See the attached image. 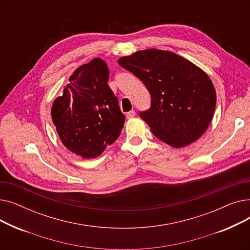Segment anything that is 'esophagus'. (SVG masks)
I'll use <instances>...</instances> for the list:
<instances>
[{"label":"esophagus","mask_w":250,"mask_h":250,"mask_svg":"<svg viewBox=\"0 0 250 250\" xmlns=\"http://www.w3.org/2000/svg\"><path fill=\"white\" fill-rule=\"evenodd\" d=\"M134 116H136V111L135 110H130V111L126 112V118H133Z\"/></svg>","instance_id":"esophagus-1"}]
</instances>
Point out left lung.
<instances>
[{
	"label": "left lung",
	"instance_id": "left-lung-1",
	"mask_svg": "<svg viewBox=\"0 0 250 250\" xmlns=\"http://www.w3.org/2000/svg\"><path fill=\"white\" fill-rule=\"evenodd\" d=\"M145 84L151 107L140 116L156 138L174 148L189 145L208 127L216 107V91L208 76L172 51L140 50L118 60Z\"/></svg>",
	"mask_w": 250,
	"mask_h": 250
}]
</instances>
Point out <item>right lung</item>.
<instances>
[{"instance_id": "add662e5", "label": "right lung", "mask_w": 250, "mask_h": 250, "mask_svg": "<svg viewBox=\"0 0 250 250\" xmlns=\"http://www.w3.org/2000/svg\"><path fill=\"white\" fill-rule=\"evenodd\" d=\"M108 78L105 62L92 60L74 72L52 104V122L63 146L84 159L99 156L124 127L125 115Z\"/></svg>"}]
</instances>
